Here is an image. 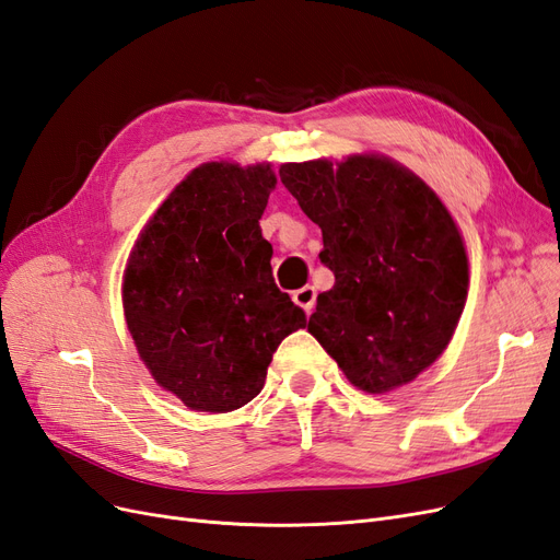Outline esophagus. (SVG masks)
<instances>
[{
    "label": "esophagus",
    "instance_id": "obj_1",
    "mask_svg": "<svg viewBox=\"0 0 560 560\" xmlns=\"http://www.w3.org/2000/svg\"><path fill=\"white\" fill-rule=\"evenodd\" d=\"M292 299H294L296 306H301L303 311H306V313L311 315V313H313V308H315L317 292H315V287L306 284V287H301V290H296V292L292 294Z\"/></svg>",
    "mask_w": 560,
    "mask_h": 560
}]
</instances>
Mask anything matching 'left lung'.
<instances>
[{
	"mask_svg": "<svg viewBox=\"0 0 560 560\" xmlns=\"http://www.w3.org/2000/svg\"><path fill=\"white\" fill-rule=\"evenodd\" d=\"M280 179L322 229L319 261L336 278L308 331L364 393L413 381L444 352L467 301V254L448 210L378 156L284 163Z\"/></svg>",
	"mask_w": 560,
	"mask_h": 560,
	"instance_id": "obj_1",
	"label": "left lung"
}]
</instances>
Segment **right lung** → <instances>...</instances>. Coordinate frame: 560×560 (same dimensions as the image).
I'll use <instances>...</instances> for the list:
<instances>
[{
    "mask_svg": "<svg viewBox=\"0 0 560 560\" xmlns=\"http://www.w3.org/2000/svg\"><path fill=\"white\" fill-rule=\"evenodd\" d=\"M270 165L206 163L151 217L124 278L140 358L194 411L226 413L261 393L280 341L306 313L278 290L259 219Z\"/></svg>",
    "mask_w": 560,
    "mask_h": 560,
    "instance_id": "add662e5",
    "label": "right lung"
}]
</instances>
